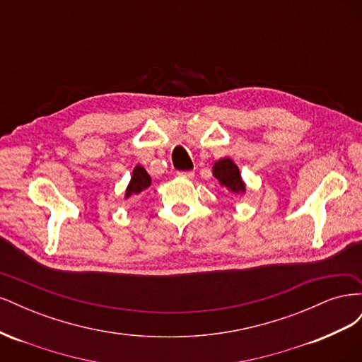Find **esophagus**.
<instances>
[{
    "label": "esophagus",
    "instance_id": "esophagus-1",
    "mask_svg": "<svg viewBox=\"0 0 362 362\" xmlns=\"http://www.w3.org/2000/svg\"><path fill=\"white\" fill-rule=\"evenodd\" d=\"M180 178H185V180H192L194 177V172L193 170H181L177 173Z\"/></svg>",
    "mask_w": 362,
    "mask_h": 362
}]
</instances>
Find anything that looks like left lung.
Wrapping results in <instances>:
<instances>
[{
  "mask_svg": "<svg viewBox=\"0 0 362 362\" xmlns=\"http://www.w3.org/2000/svg\"><path fill=\"white\" fill-rule=\"evenodd\" d=\"M214 178L233 193H245L246 185L240 177L237 164L231 158H222L214 163L213 166Z\"/></svg>",
  "mask_w": 362,
  "mask_h": 362,
  "instance_id": "obj_1",
  "label": "left lung"
}]
</instances>
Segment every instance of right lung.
<instances>
[{
    "label": "right lung",
    "mask_w": 362,
    "mask_h": 362,
    "mask_svg": "<svg viewBox=\"0 0 362 362\" xmlns=\"http://www.w3.org/2000/svg\"><path fill=\"white\" fill-rule=\"evenodd\" d=\"M149 185H151V177L145 170V168H141L137 164L133 170V177H131V181L127 187L125 198H131V196H136L141 192L148 190Z\"/></svg>",
    "instance_id": "obj_1"
}]
</instances>
